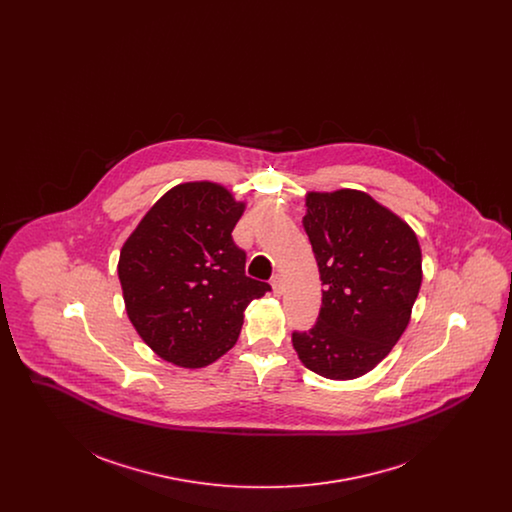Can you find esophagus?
<instances>
[{
  "mask_svg": "<svg viewBox=\"0 0 512 512\" xmlns=\"http://www.w3.org/2000/svg\"><path fill=\"white\" fill-rule=\"evenodd\" d=\"M272 293L276 295V297H280L282 295V292H284V284H282V278H280V274H276L274 278H272Z\"/></svg>",
  "mask_w": 512,
  "mask_h": 512,
  "instance_id": "obj_1",
  "label": "esophagus"
}]
</instances>
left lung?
Returning a JSON list of instances; mask_svg holds the SVG:
<instances>
[{
  "label": "left lung",
  "instance_id": "obj_1",
  "mask_svg": "<svg viewBox=\"0 0 512 512\" xmlns=\"http://www.w3.org/2000/svg\"><path fill=\"white\" fill-rule=\"evenodd\" d=\"M303 228L324 290L315 328L293 332V349L318 376L361 378L411 322L422 284L418 238L391 209L351 188L307 192Z\"/></svg>",
  "mask_w": 512,
  "mask_h": 512
}]
</instances>
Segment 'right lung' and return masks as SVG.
Returning a JSON list of instances; mask_svg holds the SVG:
<instances>
[{
    "label": "right lung",
    "instance_id": "1",
    "mask_svg": "<svg viewBox=\"0 0 512 512\" xmlns=\"http://www.w3.org/2000/svg\"><path fill=\"white\" fill-rule=\"evenodd\" d=\"M219 182H182L161 195L126 238L119 280L126 315L163 361L203 368L240 336L245 307L270 290L245 276V253L232 242L244 215Z\"/></svg>",
    "mask_w": 512,
    "mask_h": 512
}]
</instances>
